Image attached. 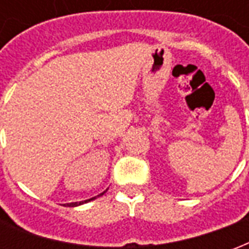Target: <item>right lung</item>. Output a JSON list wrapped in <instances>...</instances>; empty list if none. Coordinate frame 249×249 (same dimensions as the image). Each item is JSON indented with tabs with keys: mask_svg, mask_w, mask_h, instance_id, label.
<instances>
[{
	"mask_svg": "<svg viewBox=\"0 0 249 249\" xmlns=\"http://www.w3.org/2000/svg\"><path fill=\"white\" fill-rule=\"evenodd\" d=\"M103 193H101V195H103ZM101 195H98V196H101ZM94 198H96V197L89 198V200H85V201H80V203H69V204H66V205H68V207H76V205H81V204L88 203V201H90V200H94Z\"/></svg>",
	"mask_w": 249,
	"mask_h": 249,
	"instance_id": "add662e5",
	"label": "right lung"
}]
</instances>
